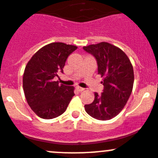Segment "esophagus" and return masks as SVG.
Returning a JSON list of instances; mask_svg holds the SVG:
<instances>
[{
    "instance_id": "34e87169",
    "label": "esophagus",
    "mask_w": 158,
    "mask_h": 158,
    "mask_svg": "<svg viewBox=\"0 0 158 158\" xmlns=\"http://www.w3.org/2000/svg\"><path fill=\"white\" fill-rule=\"evenodd\" d=\"M76 89H77L78 91H79V92H82V91H83V90H84V89H83V88H82V87L76 86Z\"/></svg>"
}]
</instances>
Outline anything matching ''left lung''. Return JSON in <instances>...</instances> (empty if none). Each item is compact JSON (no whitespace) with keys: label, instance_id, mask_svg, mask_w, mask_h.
Returning <instances> with one entry per match:
<instances>
[{"label":"left lung","instance_id":"8db88e82","mask_svg":"<svg viewBox=\"0 0 158 158\" xmlns=\"http://www.w3.org/2000/svg\"><path fill=\"white\" fill-rule=\"evenodd\" d=\"M83 49L96 58L104 85L103 93H95L94 100L85 105V110L95 119L110 120L120 113L132 93L133 65L125 52L108 42L84 46Z\"/></svg>","mask_w":158,"mask_h":158}]
</instances>
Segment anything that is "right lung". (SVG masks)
I'll use <instances>...</instances> for the list:
<instances>
[{"mask_svg": "<svg viewBox=\"0 0 158 158\" xmlns=\"http://www.w3.org/2000/svg\"><path fill=\"white\" fill-rule=\"evenodd\" d=\"M77 46L62 42L48 44L31 58L23 75V89L27 104L42 119L62 115L74 96V87L59 84L54 77L63 69L68 56Z\"/></svg>", "mask_w": 158, "mask_h": 158, "instance_id": "right-lung-1", "label": "right lung"}]
</instances>
